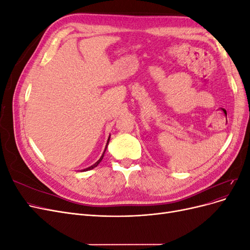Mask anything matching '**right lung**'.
<instances>
[{
  "label": "right lung",
  "instance_id": "right-lung-1",
  "mask_svg": "<svg viewBox=\"0 0 250 250\" xmlns=\"http://www.w3.org/2000/svg\"><path fill=\"white\" fill-rule=\"evenodd\" d=\"M109 140H110V135H109V138H108V140H107V143H106V146H105V149H104V151H103V153H102V155H101V157L99 158V160H98L93 166H90V167H88V168H86V169H84L83 171H88V170H92V169H94V168H96L98 165H99L100 163H101V161L103 160V156H104V153H105V151H106V148H107V145H108V143H109Z\"/></svg>",
  "mask_w": 250,
  "mask_h": 250
}]
</instances>
